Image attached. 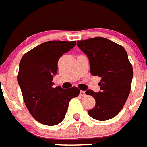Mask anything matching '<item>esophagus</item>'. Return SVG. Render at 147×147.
Listing matches in <instances>:
<instances>
[{
	"label": "esophagus",
	"mask_w": 147,
	"mask_h": 147,
	"mask_svg": "<svg viewBox=\"0 0 147 147\" xmlns=\"http://www.w3.org/2000/svg\"><path fill=\"white\" fill-rule=\"evenodd\" d=\"M80 95L81 96H85V92H84V91H80Z\"/></svg>",
	"instance_id": "obj_1"
}]
</instances>
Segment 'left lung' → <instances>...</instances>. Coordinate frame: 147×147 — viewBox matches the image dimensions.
<instances>
[{
  "label": "left lung",
  "instance_id": "obj_1",
  "mask_svg": "<svg viewBox=\"0 0 147 147\" xmlns=\"http://www.w3.org/2000/svg\"><path fill=\"white\" fill-rule=\"evenodd\" d=\"M77 46L88 58L91 74L101 78L99 92H85L95 99V106L88 113L98 121L113 118L123 108L130 92L133 68L127 53L123 47L103 37L78 41Z\"/></svg>",
  "mask_w": 147,
  "mask_h": 147
}]
</instances>
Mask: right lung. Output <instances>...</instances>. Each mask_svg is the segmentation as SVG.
<instances>
[{
	"instance_id": "1",
	"label": "right lung",
	"mask_w": 147,
	"mask_h": 147,
	"mask_svg": "<svg viewBox=\"0 0 147 147\" xmlns=\"http://www.w3.org/2000/svg\"><path fill=\"white\" fill-rule=\"evenodd\" d=\"M76 41H49L24 54L19 65L17 82L27 109L40 123L57 125L64 120L69 101L79 94L76 87L53 88L58 61L71 50Z\"/></svg>"
}]
</instances>
